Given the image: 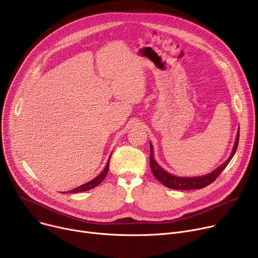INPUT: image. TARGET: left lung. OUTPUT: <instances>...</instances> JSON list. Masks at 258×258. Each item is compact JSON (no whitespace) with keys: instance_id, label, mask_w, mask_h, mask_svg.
I'll return each mask as SVG.
<instances>
[{"instance_id":"obj_1","label":"left lung","mask_w":258,"mask_h":258,"mask_svg":"<svg viewBox=\"0 0 258 258\" xmlns=\"http://www.w3.org/2000/svg\"><path fill=\"white\" fill-rule=\"evenodd\" d=\"M238 139H239V131H237L236 134V139L234 142V146L232 148V152L227 159L226 162L223 163L219 168H217L215 171H213L212 173L208 175H203V176H197V177H179L175 176L168 173L167 171H165L159 164L156 162L153 158V149L152 145L150 144V168H151V172L154 175L159 181H161L165 186L169 188H175V190H195V188H202L204 186H207L211 184L216 178L221 174L223 170L226 168V166L229 164L231 159L233 158L234 153L237 148L238 144Z\"/></svg>"}]
</instances>
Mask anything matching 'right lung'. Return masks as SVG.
I'll list each match as a JSON object with an SVG mask.
<instances>
[{"mask_svg": "<svg viewBox=\"0 0 258 258\" xmlns=\"http://www.w3.org/2000/svg\"><path fill=\"white\" fill-rule=\"evenodd\" d=\"M110 158H111V157H110ZM110 158H109V160H108V162H107V165H106L105 169L102 170V172H101L98 176H96L94 179L90 180V181L87 182V183H84V184H82V185H80V186L74 188V190H72V191H68L67 193H79V192L89 191V190H91V188H93V187H95L96 185H98L102 180L105 179L106 175L108 174L109 166H110Z\"/></svg>", "mask_w": 258, "mask_h": 258, "instance_id": "right-lung-1", "label": "right lung"}]
</instances>
